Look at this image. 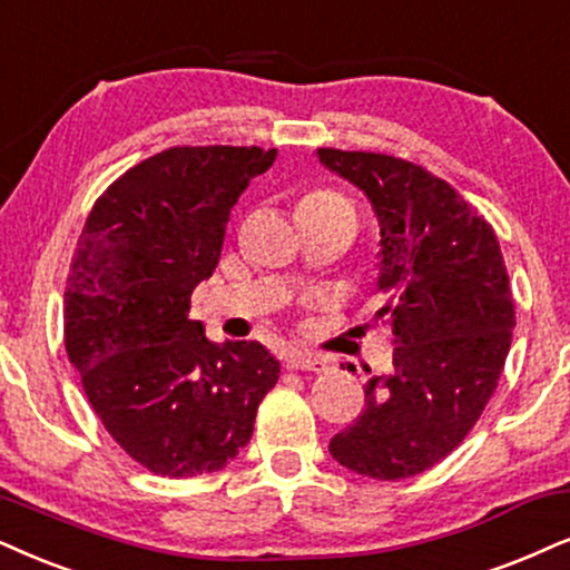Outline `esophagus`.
<instances>
[{"label": "esophagus", "mask_w": 570, "mask_h": 570, "mask_svg": "<svg viewBox=\"0 0 570 570\" xmlns=\"http://www.w3.org/2000/svg\"><path fill=\"white\" fill-rule=\"evenodd\" d=\"M284 365L289 371H326V360L321 355H313V352H302V350H289L284 357Z\"/></svg>", "instance_id": "34e87169"}]
</instances>
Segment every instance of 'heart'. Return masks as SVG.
I'll list each match as a JSON object with an SVG mask.
<instances>
[{
    "label": "heart",
    "instance_id": "heart-1",
    "mask_svg": "<svg viewBox=\"0 0 570 570\" xmlns=\"http://www.w3.org/2000/svg\"><path fill=\"white\" fill-rule=\"evenodd\" d=\"M313 197H334V194H326V191H318V194H313Z\"/></svg>",
    "mask_w": 570,
    "mask_h": 570
}]
</instances>
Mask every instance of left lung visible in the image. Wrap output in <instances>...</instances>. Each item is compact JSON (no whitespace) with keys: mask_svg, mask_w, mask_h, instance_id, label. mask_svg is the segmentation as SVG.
I'll use <instances>...</instances> for the list:
<instances>
[{"mask_svg":"<svg viewBox=\"0 0 570 570\" xmlns=\"http://www.w3.org/2000/svg\"><path fill=\"white\" fill-rule=\"evenodd\" d=\"M318 160L376 213L384 307L373 321L397 344L328 452L360 476L410 479L450 455L494 394L515 326L505 261L484 215L421 165L342 149Z\"/></svg>","mask_w":570,"mask_h":570,"instance_id":"obj_1","label":"left lung"}]
</instances>
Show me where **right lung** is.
Returning <instances> with one entry per match:
<instances>
[{
	"label": "right lung",
	"instance_id": "1",
	"mask_svg": "<svg viewBox=\"0 0 570 570\" xmlns=\"http://www.w3.org/2000/svg\"><path fill=\"white\" fill-rule=\"evenodd\" d=\"M273 160L261 147L165 149L94 202L78 239L65 350L107 434L157 476L220 471L278 381L261 342L215 344L189 318L232 207Z\"/></svg>",
	"mask_w": 570,
	"mask_h": 570
}]
</instances>
